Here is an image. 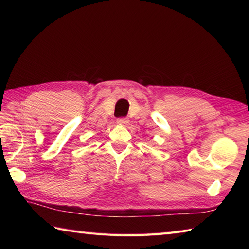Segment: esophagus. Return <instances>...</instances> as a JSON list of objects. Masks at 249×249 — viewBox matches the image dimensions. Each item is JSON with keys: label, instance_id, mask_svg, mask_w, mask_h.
<instances>
[{"label": "esophagus", "instance_id": "obj_1", "mask_svg": "<svg viewBox=\"0 0 249 249\" xmlns=\"http://www.w3.org/2000/svg\"><path fill=\"white\" fill-rule=\"evenodd\" d=\"M116 122H118V124H120V125H124V124L128 123V119L127 118H119L118 120H116Z\"/></svg>", "mask_w": 249, "mask_h": 249}]
</instances>
